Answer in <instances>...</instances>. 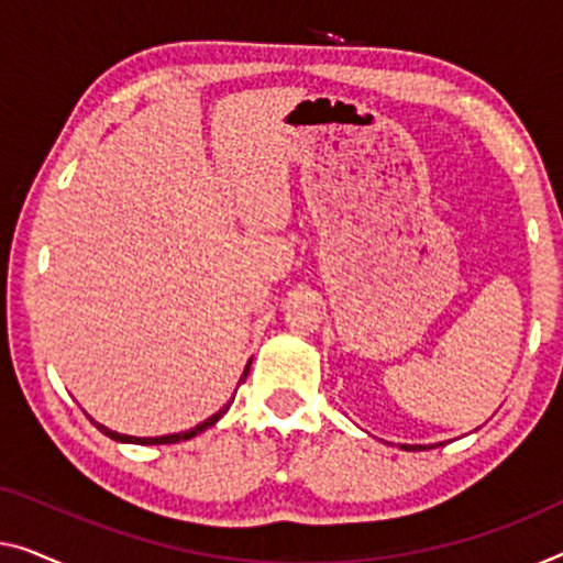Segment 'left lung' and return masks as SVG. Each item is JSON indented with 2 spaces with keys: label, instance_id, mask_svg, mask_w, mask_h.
<instances>
[{
  "label": "left lung",
  "instance_id": "obj_1",
  "mask_svg": "<svg viewBox=\"0 0 563 563\" xmlns=\"http://www.w3.org/2000/svg\"><path fill=\"white\" fill-rule=\"evenodd\" d=\"M432 448V444H430ZM401 450H424V444H401Z\"/></svg>",
  "mask_w": 563,
  "mask_h": 563
}]
</instances>
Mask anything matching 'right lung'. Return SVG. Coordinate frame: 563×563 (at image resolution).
Instances as JSON below:
<instances>
[{
	"label": "right lung",
	"instance_id": "1",
	"mask_svg": "<svg viewBox=\"0 0 563 563\" xmlns=\"http://www.w3.org/2000/svg\"><path fill=\"white\" fill-rule=\"evenodd\" d=\"M247 374H250V364L245 366V372H242V376H240V384L247 379ZM234 399V397H232ZM232 399L228 401V405H224L220 412L217 415H212L209 419H205V422L201 424H197V427H191V430H187V432H176V434H164V438H131V434H119V432H113V430H108L106 424H98L96 422V427L103 434H108V438L111 440H115V442H133V444H174V442H181V440H191L195 438V434H199V432H205V430H209V427H212L214 422H220L222 419V415L228 412L230 409V405H232Z\"/></svg>",
	"mask_w": 563,
	"mask_h": 563
}]
</instances>
